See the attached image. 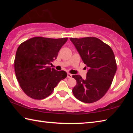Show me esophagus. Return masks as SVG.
I'll return each mask as SVG.
<instances>
[{
	"label": "esophagus",
	"mask_w": 133,
	"mask_h": 133,
	"mask_svg": "<svg viewBox=\"0 0 133 133\" xmlns=\"http://www.w3.org/2000/svg\"><path fill=\"white\" fill-rule=\"evenodd\" d=\"M71 76H72V75L70 73H67V78H71Z\"/></svg>",
	"instance_id": "34e87169"
}]
</instances>
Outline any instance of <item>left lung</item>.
<instances>
[{"label":"left lung","instance_id":"1","mask_svg":"<svg viewBox=\"0 0 133 133\" xmlns=\"http://www.w3.org/2000/svg\"><path fill=\"white\" fill-rule=\"evenodd\" d=\"M84 63L89 67L86 78L73 75L77 84L73 93L76 98L85 103L100 100L107 93L117 70L113 51L109 45L98 38H70Z\"/></svg>","mask_w":133,"mask_h":133}]
</instances>
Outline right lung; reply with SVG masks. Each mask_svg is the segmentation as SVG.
<instances>
[{"mask_svg":"<svg viewBox=\"0 0 133 133\" xmlns=\"http://www.w3.org/2000/svg\"><path fill=\"white\" fill-rule=\"evenodd\" d=\"M67 39L35 37L20 44L15 58V70L27 96L36 100L46 98L60 81L67 77L66 71H57L48 65L57 58Z\"/></svg>","mask_w":133,"mask_h":133,"instance_id":"right-lung-1","label":"right lung"}]
</instances>
